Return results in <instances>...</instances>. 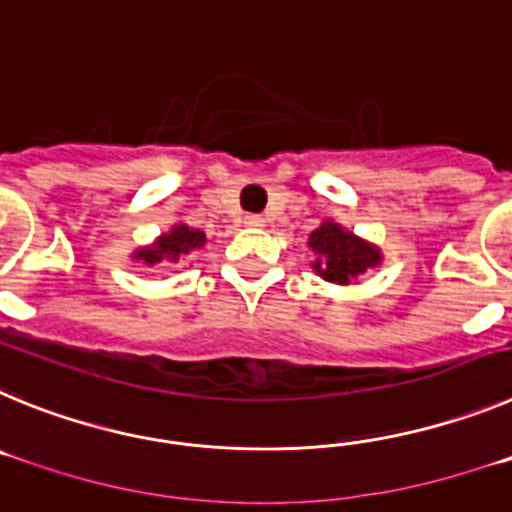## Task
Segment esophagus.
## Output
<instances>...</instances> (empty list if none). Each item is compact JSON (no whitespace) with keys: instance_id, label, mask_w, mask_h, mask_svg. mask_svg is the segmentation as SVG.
Wrapping results in <instances>:
<instances>
[{"instance_id":"obj_1","label":"esophagus","mask_w":512,"mask_h":512,"mask_svg":"<svg viewBox=\"0 0 512 512\" xmlns=\"http://www.w3.org/2000/svg\"><path fill=\"white\" fill-rule=\"evenodd\" d=\"M264 223H266V220L261 215H246L248 228H264Z\"/></svg>"}]
</instances>
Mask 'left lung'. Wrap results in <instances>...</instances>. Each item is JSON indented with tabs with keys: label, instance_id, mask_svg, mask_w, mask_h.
Wrapping results in <instances>:
<instances>
[{
	"label": "left lung",
	"instance_id": "obj_1",
	"mask_svg": "<svg viewBox=\"0 0 512 512\" xmlns=\"http://www.w3.org/2000/svg\"><path fill=\"white\" fill-rule=\"evenodd\" d=\"M307 246L318 256L312 261L315 274L333 284H351L366 269L382 264V251L377 246L330 220L312 230Z\"/></svg>",
	"mask_w": 512,
	"mask_h": 512
}]
</instances>
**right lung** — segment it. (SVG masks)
I'll use <instances>...</instances> for the list:
<instances>
[{"label": "right lung", "mask_w": 512, "mask_h": 512, "mask_svg": "<svg viewBox=\"0 0 512 512\" xmlns=\"http://www.w3.org/2000/svg\"><path fill=\"white\" fill-rule=\"evenodd\" d=\"M205 233L200 228H189L184 223H176L169 233L158 235L151 246H143L133 253V259L146 266L156 264H179L184 256L200 251L205 246Z\"/></svg>", "instance_id": "add662e5"}]
</instances>
